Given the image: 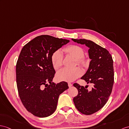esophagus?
Segmentation results:
<instances>
[{
    "instance_id": "1",
    "label": "esophagus",
    "mask_w": 129,
    "mask_h": 129,
    "mask_svg": "<svg viewBox=\"0 0 129 129\" xmlns=\"http://www.w3.org/2000/svg\"><path fill=\"white\" fill-rule=\"evenodd\" d=\"M68 86L70 87H71L72 86V84H71V83H68Z\"/></svg>"
}]
</instances>
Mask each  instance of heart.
Wrapping results in <instances>:
<instances>
[{"label":"heart","instance_id":"heart-1","mask_svg":"<svg viewBox=\"0 0 129 129\" xmlns=\"http://www.w3.org/2000/svg\"><path fill=\"white\" fill-rule=\"evenodd\" d=\"M63 52L77 59L78 63L81 65H85V60L83 58L84 55V50L81 47L77 45H71L63 49ZM63 55L59 50L55 51L52 54L51 62L53 67L55 70H58L62 65ZM82 74V72L79 68L70 69L64 68L60 70L56 75L57 79L59 81H73L76 80Z\"/></svg>","mask_w":129,"mask_h":129}]
</instances>
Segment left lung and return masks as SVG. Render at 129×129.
I'll return each mask as SVG.
<instances>
[{"label": "left lung", "instance_id": "left-lung-1", "mask_svg": "<svg viewBox=\"0 0 129 129\" xmlns=\"http://www.w3.org/2000/svg\"><path fill=\"white\" fill-rule=\"evenodd\" d=\"M73 42L85 45L89 48V68L81 79L87 84L91 83V91L74 83L78 94L73 99L75 107L81 113L90 115L101 109L107 102L114 83L113 61L111 55L106 49L92 41L72 39Z\"/></svg>", "mask_w": 129, "mask_h": 129}]
</instances>
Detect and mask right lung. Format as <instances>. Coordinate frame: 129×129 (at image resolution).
I'll list each match as a JSON object with an SVG mask.
<instances>
[{"instance_id": "obj_1", "label": "right lung", "mask_w": 129, "mask_h": 129, "mask_svg": "<svg viewBox=\"0 0 129 129\" xmlns=\"http://www.w3.org/2000/svg\"><path fill=\"white\" fill-rule=\"evenodd\" d=\"M69 42L67 39L42 35L21 50L16 66L18 92L24 107L34 115L44 118L51 115L57 107L59 95L68 89L65 81L52 82L55 71L51 57Z\"/></svg>"}]
</instances>
